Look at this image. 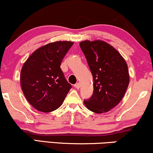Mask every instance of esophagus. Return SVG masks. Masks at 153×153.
Masks as SVG:
<instances>
[{"label": "esophagus", "instance_id": "1", "mask_svg": "<svg viewBox=\"0 0 153 153\" xmlns=\"http://www.w3.org/2000/svg\"><path fill=\"white\" fill-rule=\"evenodd\" d=\"M74 87L76 88V89H79V88H80V87H81V84L79 83H77L74 85Z\"/></svg>", "mask_w": 153, "mask_h": 153}]
</instances>
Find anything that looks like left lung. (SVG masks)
<instances>
[{
	"label": "left lung",
	"mask_w": 153,
	"mask_h": 153,
	"mask_svg": "<svg viewBox=\"0 0 153 153\" xmlns=\"http://www.w3.org/2000/svg\"><path fill=\"white\" fill-rule=\"evenodd\" d=\"M93 78V93L83 100L91 111L102 114L115 107L123 99L129 82L127 65L112 46L105 42L79 43Z\"/></svg>",
	"instance_id": "left-lung-1"
}]
</instances>
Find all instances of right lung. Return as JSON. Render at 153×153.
Returning a JSON list of instances; mask_svg holds the SVG:
<instances>
[{
    "instance_id": "obj_1",
    "label": "right lung",
    "mask_w": 153,
    "mask_h": 153,
    "mask_svg": "<svg viewBox=\"0 0 153 153\" xmlns=\"http://www.w3.org/2000/svg\"><path fill=\"white\" fill-rule=\"evenodd\" d=\"M73 44L68 41L47 44L33 52L22 67L20 79L23 93L39 111L57 109L72 88L60 64Z\"/></svg>"
}]
</instances>
